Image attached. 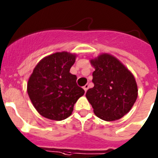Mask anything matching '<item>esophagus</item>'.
Listing matches in <instances>:
<instances>
[{
    "label": "esophagus",
    "mask_w": 158,
    "mask_h": 158,
    "mask_svg": "<svg viewBox=\"0 0 158 158\" xmlns=\"http://www.w3.org/2000/svg\"><path fill=\"white\" fill-rule=\"evenodd\" d=\"M89 85H85V86L83 87L84 90H85V92H87V91H88V89H89Z\"/></svg>",
    "instance_id": "1"
}]
</instances>
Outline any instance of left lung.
<instances>
[{"instance_id": "obj_1", "label": "left lung", "mask_w": 158, "mask_h": 158, "mask_svg": "<svg viewBox=\"0 0 158 158\" xmlns=\"http://www.w3.org/2000/svg\"><path fill=\"white\" fill-rule=\"evenodd\" d=\"M95 68L94 87L86 92V98L95 115L113 121L124 117L135 103L138 89L135 77L117 58L103 53L90 60Z\"/></svg>"}]
</instances>
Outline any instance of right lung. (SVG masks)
<instances>
[{
    "label": "right lung",
    "instance_id": "right-lung-1",
    "mask_svg": "<svg viewBox=\"0 0 158 158\" xmlns=\"http://www.w3.org/2000/svg\"><path fill=\"white\" fill-rule=\"evenodd\" d=\"M74 54L62 52L46 56L37 63L29 78L27 92L41 116L62 121L71 115L73 106L85 94L77 85V76L69 73Z\"/></svg>",
    "mask_w": 158,
    "mask_h": 158
}]
</instances>
